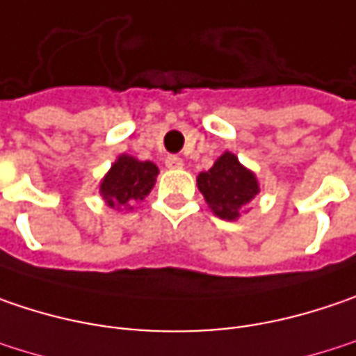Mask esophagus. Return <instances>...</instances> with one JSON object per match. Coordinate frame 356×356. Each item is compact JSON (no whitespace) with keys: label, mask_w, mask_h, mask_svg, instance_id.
I'll return each instance as SVG.
<instances>
[{"label":"esophagus","mask_w":356,"mask_h":356,"mask_svg":"<svg viewBox=\"0 0 356 356\" xmlns=\"http://www.w3.org/2000/svg\"><path fill=\"white\" fill-rule=\"evenodd\" d=\"M165 165H167L169 169H181V167H183V159L177 157V155H167V157H165Z\"/></svg>","instance_id":"34e87169"}]
</instances>
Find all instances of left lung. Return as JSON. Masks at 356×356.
I'll return each instance as SVG.
<instances>
[{"instance_id": "left-lung-1", "label": "left lung", "mask_w": 356, "mask_h": 356, "mask_svg": "<svg viewBox=\"0 0 356 356\" xmlns=\"http://www.w3.org/2000/svg\"><path fill=\"white\" fill-rule=\"evenodd\" d=\"M197 187L211 211L227 221L238 220L241 209L260 193L256 175L229 151H225L209 171L199 173Z\"/></svg>"}]
</instances>
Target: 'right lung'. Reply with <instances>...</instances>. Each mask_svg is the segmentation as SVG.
<instances>
[{
  "label": "right lung",
  "instance_id": "right-lung-1",
  "mask_svg": "<svg viewBox=\"0 0 356 356\" xmlns=\"http://www.w3.org/2000/svg\"><path fill=\"white\" fill-rule=\"evenodd\" d=\"M159 169L151 161L120 155L100 183V195L108 207L127 211L151 193Z\"/></svg>",
  "mask_w": 356,
  "mask_h": 356
}]
</instances>
